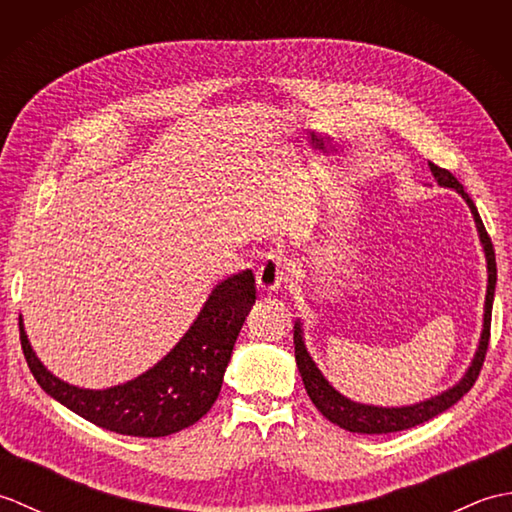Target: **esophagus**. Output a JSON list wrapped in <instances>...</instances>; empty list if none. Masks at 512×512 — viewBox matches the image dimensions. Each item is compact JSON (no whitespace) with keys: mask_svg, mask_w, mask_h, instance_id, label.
Returning a JSON list of instances; mask_svg holds the SVG:
<instances>
[{"mask_svg":"<svg viewBox=\"0 0 512 512\" xmlns=\"http://www.w3.org/2000/svg\"><path fill=\"white\" fill-rule=\"evenodd\" d=\"M292 273V262L279 253H268L262 266L257 268V286L266 295H273Z\"/></svg>","mask_w":512,"mask_h":512,"instance_id":"34e87169","label":"esophagus"}]
</instances>
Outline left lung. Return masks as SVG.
<instances>
[{
    "instance_id": "obj_1",
    "label": "left lung",
    "mask_w": 512,
    "mask_h": 512,
    "mask_svg": "<svg viewBox=\"0 0 512 512\" xmlns=\"http://www.w3.org/2000/svg\"><path fill=\"white\" fill-rule=\"evenodd\" d=\"M429 169L440 187L455 189L462 195L464 202L469 204V209L473 213L477 233H480V242H482L484 255H486V270H488V286H486V301H484V328H482V336H480V345H477V352L473 356L471 367L466 369V374L462 376L460 383H455L447 391H442V394L431 396L427 400L416 402V405H407V407H376V405H363V402H354L350 398H345L328 383V380H325L321 369L314 365L312 356L306 350V343H303L301 321H297L295 323V358H297L299 374L303 378V385H306V391H308L310 400L314 402V407H317L330 422L339 424V427L345 431L369 433V436H372V433H394V431L411 429V427H416V424L436 418L438 413L453 407L455 402H458L466 394V391L475 385V380H477V376H480V369L484 365L488 339H491V312H493V297H495V284H497V264H495L493 242L486 233L482 217H480V213H477L473 200L469 198V193L464 191L458 178H455L451 171L433 165V162H429Z\"/></svg>"
}]
</instances>
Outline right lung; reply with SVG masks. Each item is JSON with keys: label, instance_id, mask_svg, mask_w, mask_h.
<instances>
[{"label": "right lung", "instance_id": "right-lung-1", "mask_svg": "<svg viewBox=\"0 0 512 512\" xmlns=\"http://www.w3.org/2000/svg\"><path fill=\"white\" fill-rule=\"evenodd\" d=\"M255 303V277L242 270L217 284L176 347L134 380L83 389L50 374L32 352L24 323L19 339L32 376L48 396L96 427L136 438H162L198 422L220 396L239 330Z\"/></svg>", "mask_w": 512, "mask_h": 512}]
</instances>
